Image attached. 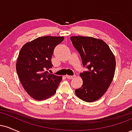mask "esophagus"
Masks as SVG:
<instances>
[{"label": "esophagus", "mask_w": 132, "mask_h": 132, "mask_svg": "<svg viewBox=\"0 0 132 132\" xmlns=\"http://www.w3.org/2000/svg\"><path fill=\"white\" fill-rule=\"evenodd\" d=\"M76 76H69V75H66V77L68 79H73L75 78Z\"/></svg>", "instance_id": "esophagus-1"}]
</instances>
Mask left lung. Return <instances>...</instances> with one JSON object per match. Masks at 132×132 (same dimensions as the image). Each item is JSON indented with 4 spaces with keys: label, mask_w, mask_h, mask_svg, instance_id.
Listing matches in <instances>:
<instances>
[{
    "label": "left lung",
    "mask_w": 132,
    "mask_h": 132,
    "mask_svg": "<svg viewBox=\"0 0 132 132\" xmlns=\"http://www.w3.org/2000/svg\"><path fill=\"white\" fill-rule=\"evenodd\" d=\"M71 41L81 56L83 67L87 71L80 74L83 80L81 87L75 93L87 102L97 101L107 91L116 69V58L104 41L95 38L76 36Z\"/></svg>",
    "instance_id": "left-lung-1"
}]
</instances>
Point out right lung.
Segmentation results:
<instances>
[{
    "instance_id": "1",
    "label": "right lung",
    "mask_w": 132,
    "mask_h": 132,
    "mask_svg": "<svg viewBox=\"0 0 132 132\" xmlns=\"http://www.w3.org/2000/svg\"><path fill=\"white\" fill-rule=\"evenodd\" d=\"M63 37H39L23 45L16 64L19 78L24 89L33 99L43 101L55 94L61 76L49 73L51 59L56 45Z\"/></svg>"
}]
</instances>
